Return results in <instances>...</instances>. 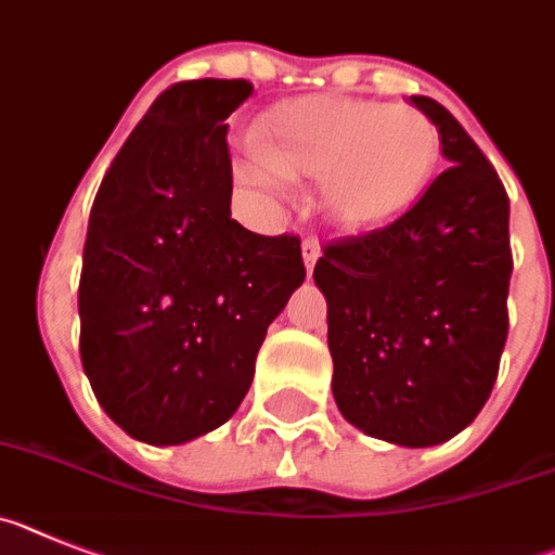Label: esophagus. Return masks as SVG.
<instances>
[{"label": "esophagus", "instance_id": "obj_1", "mask_svg": "<svg viewBox=\"0 0 555 555\" xmlns=\"http://www.w3.org/2000/svg\"><path fill=\"white\" fill-rule=\"evenodd\" d=\"M301 257H305L307 273H312V268H315L318 257H321V245H318L315 240H305V243H301Z\"/></svg>", "mask_w": 555, "mask_h": 555}]
</instances>
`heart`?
Returning <instances> with one entry per match:
<instances>
[{"mask_svg":"<svg viewBox=\"0 0 555 555\" xmlns=\"http://www.w3.org/2000/svg\"><path fill=\"white\" fill-rule=\"evenodd\" d=\"M438 153V128L413 105L312 94L264 111L254 153L234 164V178L264 201L284 195V178H315L321 215L346 234H363L416 204Z\"/></svg>","mask_w":555,"mask_h":555,"instance_id":"1","label":"heart"}]
</instances>
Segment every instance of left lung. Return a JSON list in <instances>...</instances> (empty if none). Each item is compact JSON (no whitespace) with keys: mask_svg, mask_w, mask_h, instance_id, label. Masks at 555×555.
<instances>
[{"mask_svg":"<svg viewBox=\"0 0 555 555\" xmlns=\"http://www.w3.org/2000/svg\"><path fill=\"white\" fill-rule=\"evenodd\" d=\"M450 162L402 218L335 240L315 262L326 298L332 393L349 424L399 447L469 427L508 337V195L441 103L411 98Z\"/></svg>","mask_w":555,"mask_h":555,"instance_id":"1","label":"left lung"}]
</instances>
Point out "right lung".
<instances>
[{
    "label": "right lung",
    "mask_w": 555,
    "mask_h": 555,
    "mask_svg": "<svg viewBox=\"0 0 555 555\" xmlns=\"http://www.w3.org/2000/svg\"><path fill=\"white\" fill-rule=\"evenodd\" d=\"M250 91L215 77L170 86L91 206L80 360L103 411L144 444H186L234 416L264 332L307 276L301 240L231 220L225 119Z\"/></svg>",
    "instance_id": "add662e5"
}]
</instances>
